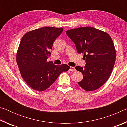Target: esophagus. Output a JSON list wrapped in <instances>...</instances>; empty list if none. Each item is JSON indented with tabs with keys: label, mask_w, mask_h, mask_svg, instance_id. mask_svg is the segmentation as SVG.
Instances as JSON below:
<instances>
[{
	"label": "esophagus",
	"mask_w": 127,
	"mask_h": 127,
	"mask_svg": "<svg viewBox=\"0 0 127 127\" xmlns=\"http://www.w3.org/2000/svg\"><path fill=\"white\" fill-rule=\"evenodd\" d=\"M69 70L70 71H75V70H76V69H75V68L73 67V66H70Z\"/></svg>",
	"instance_id": "1"
}]
</instances>
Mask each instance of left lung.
<instances>
[{
	"label": "left lung",
	"mask_w": 127,
	"mask_h": 127,
	"mask_svg": "<svg viewBox=\"0 0 127 127\" xmlns=\"http://www.w3.org/2000/svg\"><path fill=\"white\" fill-rule=\"evenodd\" d=\"M78 53H83L84 68L76 66L83 74L78 85L86 91L100 88L109 79L114 65L116 52L113 40L107 33L92 27H82L66 31Z\"/></svg>",
	"instance_id": "1"
}]
</instances>
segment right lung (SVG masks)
<instances>
[{
    "mask_svg": "<svg viewBox=\"0 0 127 127\" xmlns=\"http://www.w3.org/2000/svg\"><path fill=\"white\" fill-rule=\"evenodd\" d=\"M63 28L44 27L27 32L21 40L16 60L21 76L34 90L43 91L54 82L59 74L70 67L48 62L53 43Z\"/></svg>",
    "mask_w": 127,
    "mask_h": 127,
    "instance_id": "1",
    "label": "right lung"
}]
</instances>
